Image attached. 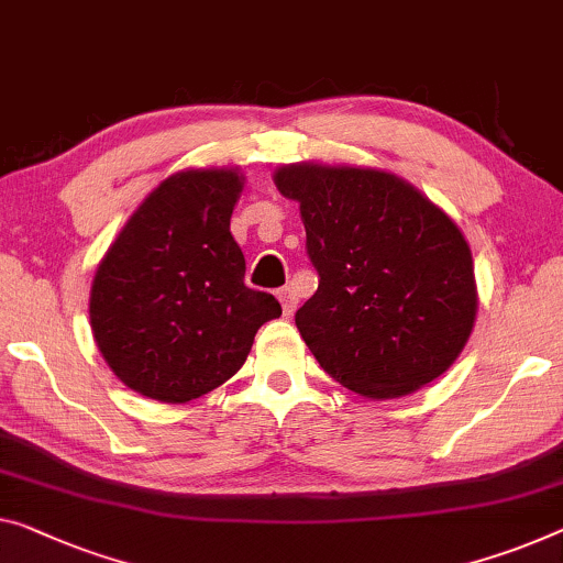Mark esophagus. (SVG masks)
I'll return each instance as SVG.
<instances>
[{
    "label": "esophagus",
    "instance_id": "34e87169",
    "mask_svg": "<svg viewBox=\"0 0 563 563\" xmlns=\"http://www.w3.org/2000/svg\"><path fill=\"white\" fill-rule=\"evenodd\" d=\"M278 298H280L283 313H285V316H292V310H296V306H298L296 290H292V288H283V290L278 292Z\"/></svg>",
    "mask_w": 563,
    "mask_h": 563
}]
</instances>
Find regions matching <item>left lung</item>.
<instances>
[{"mask_svg":"<svg viewBox=\"0 0 563 563\" xmlns=\"http://www.w3.org/2000/svg\"><path fill=\"white\" fill-rule=\"evenodd\" d=\"M280 195L300 201L318 290L296 325L318 364L372 399L438 379L473 331V255L457 224L399 176L290 164Z\"/></svg>","mask_w":563,"mask_h":563,"instance_id":"8db88e82","label":"left lung"}]
</instances>
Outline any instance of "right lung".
Masks as SVG:
<instances>
[{
	"label": "right lung",
	"mask_w": 563,
	"mask_h": 563,
	"mask_svg": "<svg viewBox=\"0 0 563 563\" xmlns=\"http://www.w3.org/2000/svg\"><path fill=\"white\" fill-rule=\"evenodd\" d=\"M232 169L174 174L144 199L100 260L90 325L125 387L181 405L240 372L260 325L283 310L245 285L230 232Z\"/></svg>",
	"instance_id": "add662e5"
}]
</instances>
